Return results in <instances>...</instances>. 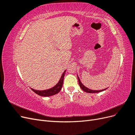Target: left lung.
<instances>
[{"label": "left lung", "mask_w": 135, "mask_h": 135, "mask_svg": "<svg viewBox=\"0 0 135 135\" xmlns=\"http://www.w3.org/2000/svg\"><path fill=\"white\" fill-rule=\"evenodd\" d=\"M78 82H79V86L80 87V88H81V89H82L83 91H84V92H87V93H98V92H102L104 90H105V89H107V88L106 89H102V90H99V91H96V90H92V89H89L87 87H85L84 85L81 83V81L79 79V78L78 77Z\"/></svg>", "instance_id": "left-lung-1"}]
</instances>
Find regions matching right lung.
<instances>
[{
    "mask_svg": "<svg viewBox=\"0 0 135 135\" xmlns=\"http://www.w3.org/2000/svg\"><path fill=\"white\" fill-rule=\"evenodd\" d=\"M65 71H66V70L64 71V72L63 73V74H62V76H61L58 83L54 87H52L50 89H46V90H43V91H37V90H35V89H32V88H31V90L32 91H34L35 93L37 94V95H38L39 96H44V97L51 96L56 95V94L58 93L61 91V88H62Z\"/></svg>",
    "mask_w": 135,
    "mask_h": 135,
    "instance_id": "right-lung-1",
    "label": "right lung"
}]
</instances>
